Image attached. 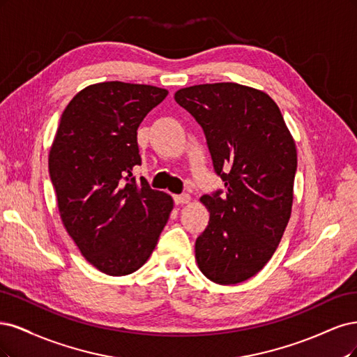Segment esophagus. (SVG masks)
I'll return each instance as SVG.
<instances>
[{"instance_id":"obj_1","label":"esophagus","mask_w":357,"mask_h":357,"mask_svg":"<svg viewBox=\"0 0 357 357\" xmlns=\"http://www.w3.org/2000/svg\"><path fill=\"white\" fill-rule=\"evenodd\" d=\"M174 200L176 204H185L190 202V194H179V195H174Z\"/></svg>"}]
</instances>
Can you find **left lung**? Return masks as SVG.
<instances>
[{"instance_id":"8db88e82","label":"left lung","mask_w":357,"mask_h":357,"mask_svg":"<svg viewBox=\"0 0 357 357\" xmlns=\"http://www.w3.org/2000/svg\"><path fill=\"white\" fill-rule=\"evenodd\" d=\"M175 100L206 136L215 174L225 183L200 199L209 224L195 259L209 280L236 284L270 261L291 218L296 149L275 102L236 83L181 89Z\"/></svg>"}]
</instances>
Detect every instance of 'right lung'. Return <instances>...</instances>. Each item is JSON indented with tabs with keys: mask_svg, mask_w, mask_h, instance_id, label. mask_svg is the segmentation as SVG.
Here are the masks:
<instances>
[{
	"mask_svg": "<svg viewBox=\"0 0 357 357\" xmlns=\"http://www.w3.org/2000/svg\"><path fill=\"white\" fill-rule=\"evenodd\" d=\"M167 90L121 82L89 86L65 108L49 174L68 234L102 273L141 268L157 245L174 200L133 176L141 165L137 128Z\"/></svg>",
	"mask_w": 357,
	"mask_h": 357,
	"instance_id": "1",
	"label": "right lung"
}]
</instances>
